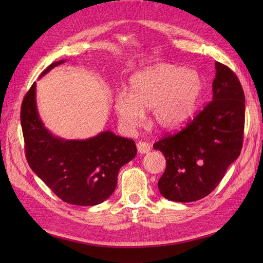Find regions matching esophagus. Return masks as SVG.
Masks as SVG:
<instances>
[{"mask_svg": "<svg viewBox=\"0 0 263 263\" xmlns=\"http://www.w3.org/2000/svg\"><path fill=\"white\" fill-rule=\"evenodd\" d=\"M137 150L139 154H148L150 151V145L145 141H139L137 144Z\"/></svg>", "mask_w": 263, "mask_h": 263, "instance_id": "1", "label": "esophagus"}]
</instances>
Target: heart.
Segmentation results:
<instances>
[{
	"label": "heart",
	"mask_w": 263,
	"mask_h": 263,
	"mask_svg": "<svg viewBox=\"0 0 263 263\" xmlns=\"http://www.w3.org/2000/svg\"><path fill=\"white\" fill-rule=\"evenodd\" d=\"M203 79L195 70L158 63L129 79V93L118 92L114 109L121 125L135 129L151 110L153 121L164 130H174L192 117L203 93Z\"/></svg>",
	"instance_id": "heart-1"
}]
</instances>
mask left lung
I'll return each mask as SVG.
<instances>
[{"mask_svg": "<svg viewBox=\"0 0 263 263\" xmlns=\"http://www.w3.org/2000/svg\"><path fill=\"white\" fill-rule=\"evenodd\" d=\"M211 103L185 128L154 145L166 160L158 181L163 197L194 202L208 196L239 157L245 127V94L237 76L215 62Z\"/></svg>", "mask_w": 263, "mask_h": 263, "instance_id": "1", "label": "left lung"}]
</instances>
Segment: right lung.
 <instances>
[{
	"mask_svg": "<svg viewBox=\"0 0 263 263\" xmlns=\"http://www.w3.org/2000/svg\"><path fill=\"white\" fill-rule=\"evenodd\" d=\"M66 60L52 62L48 73ZM21 124L30 169L63 202L93 206L113 194L118 171L137 155L133 139L101 132L87 139H63L46 128L36 103V82L22 103Z\"/></svg>",
	"mask_w": 263,
	"mask_h": 263,
	"instance_id": "add662e5",
	"label": "right lung"
}]
</instances>
